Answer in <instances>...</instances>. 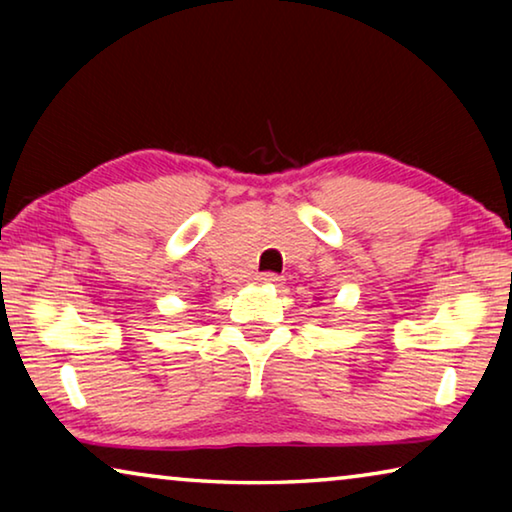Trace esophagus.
Returning a JSON list of instances; mask_svg holds the SVG:
<instances>
[{"label":"esophagus","mask_w":512,"mask_h":512,"mask_svg":"<svg viewBox=\"0 0 512 512\" xmlns=\"http://www.w3.org/2000/svg\"><path fill=\"white\" fill-rule=\"evenodd\" d=\"M257 280L262 282V284H271V287H273V284H280V282H282V275H277V273H262V275L257 277Z\"/></svg>","instance_id":"1"}]
</instances>
